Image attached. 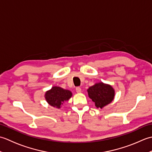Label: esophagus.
Segmentation results:
<instances>
[{"mask_svg":"<svg viewBox=\"0 0 152 152\" xmlns=\"http://www.w3.org/2000/svg\"><path fill=\"white\" fill-rule=\"evenodd\" d=\"M76 91L77 93H81L82 92V89L80 88V87H77L76 88Z\"/></svg>","mask_w":152,"mask_h":152,"instance_id":"esophagus-1","label":"esophagus"}]
</instances>
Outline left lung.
<instances>
[{
    "label": "left lung",
    "mask_w": 152,
    "mask_h": 152,
    "mask_svg": "<svg viewBox=\"0 0 152 152\" xmlns=\"http://www.w3.org/2000/svg\"><path fill=\"white\" fill-rule=\"evenodd\" d=\"M88 92L89 98L95 102V106L101 108L113 101L115 93L112 86L102 82L90 87L88 89Z\"/></svg>",
    "instance_id": "obj_1"
}]
</instances>
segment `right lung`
Instances as JSON below:
<instances>
[{
  "label": "right lung",
  "mask_w": 152,
  "mask_h": 152,
  "mask_svg": "<svg viewBox=\"0 0 152 152\" xmlns=\"http://www.w3.org/2000/svg\"><path fill=\"white\" fill-rule=\"evenodd\" d=\"M72 96V93L69 90L63 89L59 87H53L45 94L47 102L49 104L57 108L61 107L63 103L68 101Z\"/></svg>",
  "instance_id": "obj_1"
}]
</instances>
